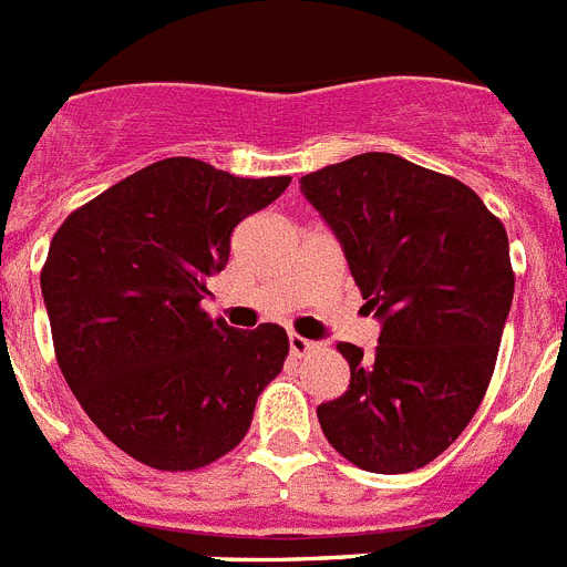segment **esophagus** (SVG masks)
<instances>
[{"instance_id": "1", "label": "esophagus", "mask_w": 567, "mask_h": 567, "mask_svg": "<svg viewBox=\"0 0 567 567\" xmlns=\"http://www.w3.org/2000/svg\"><path fill=\"white\" fill-rule=\"evenodd\" d=\"M318 343L316 341H309V338H303V336H289V352H292L295 358H301V355H307V352H312L316 350Z\"/></svg>"}]
</instances>
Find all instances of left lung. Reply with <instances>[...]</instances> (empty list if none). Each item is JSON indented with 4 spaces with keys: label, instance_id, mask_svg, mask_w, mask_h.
<instances>
[{
    "label": "left lung",
    "instance_id": "8db88e82",
    "mask_svg": "<svg viewBox=\"0 0 567 567\" xmlns=\"http://www.w3.org/2000/svg\"><path fill=\"white\" fill-rule=\"evenodd\" d=\"M301 188L384 323L372 355L338 343L350 390L318 422L361 471H419L456 442L491 384L514 301L505 226L462 181L384 152L303 174Z\"/></svg>",
    "mask_w": 567,
    "mask_h": 567
}]
</instances>
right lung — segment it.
Segmentation results:
<instances>
[{
  "mask_svg": "<svg viewBox=\"0 0 567 567\" xmlns=\"http://www.w3.org/2000/svg\"><path fill=\"white\" fill-rule=\"evenodd\" d=\"M289 183L166 157L53 235L42 298L56 364L91 422L154 471H197L235 450L284 370V327L235 330L200 301L229 264L235 226Z\"/></svg>",
  "mask_w": 567,
  "mask_h": 567,
  "instance_id": "1",
  "label": "right lung"
}]
</instances>
